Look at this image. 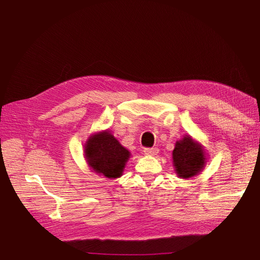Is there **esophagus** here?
<instances>
[{
	"label": "esophagus",
	"mask_w": 260,
	"mask_h": 260,
	"mask_svg": "<svg viewBox=\"0 0 260 260\" xmlns=\"http://www.w3.org/2000/svg\"><path fill=\"white\" fill-rule=\"evenodd\" d=\"M144 153L146 155H156L158 153V148L157 147H153V148H145Z\"/></svg>",
	"instance_id": "1"
}]
</instances>
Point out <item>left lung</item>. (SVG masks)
<instances>
[{
	"label": "left lung",
	"instance_id": "obj_1",
	"mask_svg": "<svg viewBox=\"0 0 260 260\" xmlns=\"http://www.w3.org/2000/svg\"><path fill=\"white\" fill-rule=\"evenodd\" d=\"M173 167L180 179H190L198 175L207 164L204 146L190 135L176 141L172 152Z\"/></svg>",
	"mask_w": 260,
	"mask_h": 260
}]
</instances>
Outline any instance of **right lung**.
Masks as SVG:
<instances>
[{
	"label": "right lung",
	"instance_id": "add662e5",
	"mask_svg": "<svg viewBox=\"0 0 260 260\" xmlns=\"http://www.w3.org/2000/svg\"><path fill=\"white\" fill-rule=\"evenodd\" d=\"M84 153L91 171L107 179L120 178L131 157V152L108 129L96 132L88 137Z\"/></svg>",
	"mask_w": 260,
	"mask_h": 260
}]
</instances>
